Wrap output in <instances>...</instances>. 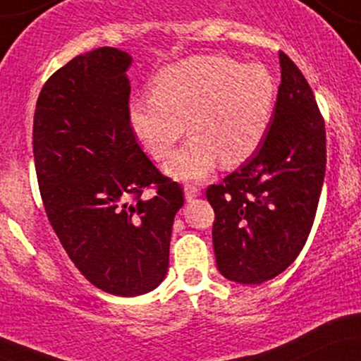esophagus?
Masks as SVG:
<instances>
[{
    "mask_svg": "<svg viewBox=\"0 0 361 361\" xmlns=\"http://www.w3.org/2000/svg\"><path fill=\"white\" fill-rule=\"evenodd\" d=\"M200 185H193V183H186L185 185V198L186 200H192V198L200 197Z\"/></svg>",
    "mask_w": 361,
    "mask_h": 361,
    "instance_id": "34e87169",
    "label": "esophagus"
}]
</instances>
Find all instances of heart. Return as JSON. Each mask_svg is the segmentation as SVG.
<instances>
[{"mask_svg": "<svg viewBox=\"0 0 361 361\" xmlns=\"http://www.w3.org/2000/svg\"><path fill=\"white\" fill-rule=\"evenodd\" d=\"M276 81L263 64L226 56H192L152 78L149 97L128 102V127L156 159L171 154L186 128L192 137L168 161L181 181L204 180L215 164L238 166L258 151L276 105Z\"/></svg>", "mask_w": 361, "mask_h": 361, "instance_id": "b5f03b06", "label": "heart"}]
</instances>
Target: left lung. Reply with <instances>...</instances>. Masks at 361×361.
<instances>
[{
	"label": "left lung",
	"mask_w": 361,
	"mask_h": 361,
	"mask_svg": "<svg viewBox=\"0 0 361 361\" xmlns=\"http://www.w3.org/2000/svg\"><path fill=\"white\" fill-rule=\"evenodd\" d=\"M275 111L258 151L207 188L222 276L243 285L275 279L295 261L312 227L326 173V130L304 74L280 52Z\"/></svg>",
	"instance_id": "obj_1"
}]
</instances>
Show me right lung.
Masks as SVG:
<instances>
[{
  "instance_id": "obj_1",
  "label": "right lung",
  "mask_w": 361,
  "mask_h": 361,
  "mask_svg": "<svg viewBox=\"0 0 361 361\" xmlns=\"http://www.w3.org/2000/svg\"><path fill=\"white\" fill-rule=\"evenodd\" d=\"M130 54L100 47L49 78L34 115L45 212L74 267L94 287L135 297L164 280L180 185L163 176L128 127ZM149 184L152 199H142Z\"/></svg>"
}]
</instances>
